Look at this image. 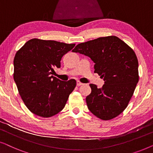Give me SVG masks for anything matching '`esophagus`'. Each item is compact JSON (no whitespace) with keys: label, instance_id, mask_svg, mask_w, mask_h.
<instances>
[{"label":"esophagus","instance_id":"34e87169","mask_svg":"<svg viewBox=\"0 0 153 153\" xmlns=\"http://www.w3.org/2000/svg\"><path fill=\"white\" fill-rule=\"evenodd\" d=\"M83 83H81V82H80V81H76V85H78V86H79V85H83Z\"/></svg>","mask_w":153,"mask_h":153}]
</instances>
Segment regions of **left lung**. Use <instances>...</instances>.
Listing matches in <instances>:
<instances>
[{
  "instance_id": "1",
  "label": "left lung",
  "mask_w": 153,
  "mask_h": 153,
  "mask_svg": "<svg viewBox=\"0 0 153 153\" xmlns=\"http://www.w3.org/2000/svg\"><path fill=\"white\" fill-rule=\"evenodd\" d=\"M73 52L84 54L95 62V71L104 79L97 88L90 84L88 108L103 120L116 118L127 108L139 81V62L135 52L118 37H102L76 45Z\"/></svg>"
}]
</instances>
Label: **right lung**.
<instances>
[{
    "label": "right lung",
    "mask_w": 153,
    "mask_h": 153,
    "mask_svg": "<svg viewBox=\"0 0 153 153\" xmlns=\"http://www.w3.org/2000/svg\"><path fill=\"white\" fill-rule=\"evenodd\" d=\"M74 46L33 38L16 53L14 80L23 102L33 114L49 118L63 109L76 81H62L51 74L54 68H60L62 57Z\"/></svg>",
    "instance_id": "obj_1"
}]
</instances>
